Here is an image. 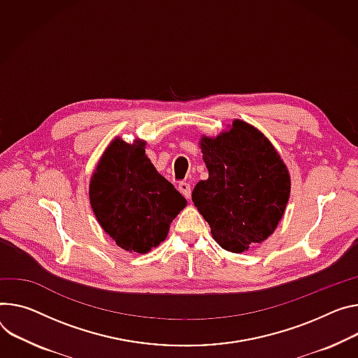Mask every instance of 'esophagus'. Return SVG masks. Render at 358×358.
Masks as SVG:
<instances>
[{"instance_id": "34e87169", "label": "esophagus", "mask_w": 358, "mask_h": 358, "mask_svg": "<svg viewBox=\"0 0 358 358\" xmlns=\"http://www.w3.org/2000/svg\"><path fill=\"white\" fill-rule=\"evenodd\" d=\"M178 189H180V192L182 194V196H184L187 200L191 199V185H189L188 182L181 181V182L178 184Z\"/></svg>"}]
</instances>
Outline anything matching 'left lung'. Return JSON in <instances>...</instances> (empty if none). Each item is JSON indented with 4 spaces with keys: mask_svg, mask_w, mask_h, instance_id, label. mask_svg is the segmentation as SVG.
<instances>
[{
    "mask_svg": "<svg viewBox=\"0 0 358 358\" xmlns=\"http://www.w3.org/2000/svg\"><path fill=\"white\" fill-rule=\"evenodd\" d=\"M201 150L208 178L194 187L192 201L213 238L231 252L266 241L289 197V176L274 147L237 120L230 131L204 137Z\"/></svg>",
    "mask_w": 358,
    "mask_h": 358,
    "instance_id": "left-lung-1",
    "label": "left lung"
}]
</instances>
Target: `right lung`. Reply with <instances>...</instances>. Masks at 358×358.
<instances>
[{"label": "right lung", "mask_w": 358, "mask_h": 358, "mask_svg": "<svg viewBox=\"0 0 358 358\" xmlns=\"http://www.w3.org/2000/svg\"><path fill=\"white\" fill-rule=\"evenodd\" d=\"M145 143L114 140L91 178L90 201L104 231L127 251L148 252L164 241L187 200L145 157Z\"/></svg>", "instance_id": "add662e5"}]
</instances>
